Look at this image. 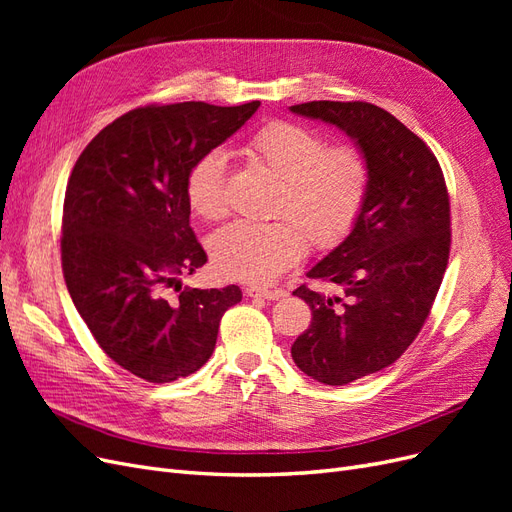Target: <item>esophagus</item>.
<instances>
[{
    "label": "esophagus",
    "instance_id": "1",
    "mask_svg": "<svg viewBox=\"0 0 512 512\" xmlns=\"http://www.w3.org/2000/svg\"><path fill=\"white\" fill-rule=\"evenodd\" d=\"M245 294L247 297H260V299H267V301H277V299H282L284 297V290H280V288H260V286H250V288H245Z\"/></svg>",
    "mask_w": 512,
    "mask_h": 512
}]
</instances>
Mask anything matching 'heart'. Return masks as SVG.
<instances>
[{
	"label": "heart",
	"mask_w": 512,
	"mask_h": 512,
	"mask_svg": "<svg viewBox=\"0 0 512 512\" xmlns=\"http://www.w3.org/2000/svg\"><path fill=\"white\" fill-rule=\"evenodd\" d=\"M243 156L280 179L273 211L286 215L267 224L235 222L209 243L213 265L232 280L267 284L307 250L342 241L359 220L369 194L371 170L361 149L333 145L301 123L275 119L243 143ZM185 196L203 220L226 213V156L207 151L188 170Z\"/></svg>",
	"instance_id": "1"
}]
</instances>
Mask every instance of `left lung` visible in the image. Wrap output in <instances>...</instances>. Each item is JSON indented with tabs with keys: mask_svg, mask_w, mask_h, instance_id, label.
Wrapping results in <instances>:
<instances>
[{
	"mask_svg": "<svg viewBox=\"0 0 512 512\" xmlns=\"http://www.w3.org/2000/svg\"><path fill=\"white\" fill-rule=\"evenodd\" d=\"M290 111L348 134L371 170L350 235L307 271L342 297L305 284L292 292L312 307V324L290 350L294 363L344 386L395 363L423 329L451 250V205L436 156L384 108L320 100Z\"/></svg>",
	"mask_w": 512,
	"mask_h": 512,
	"instance_id": "obj_1",
	"label": "left lung"
}]
</instances>
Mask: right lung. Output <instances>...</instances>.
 <instances>
[{
	"label": "right lung",
	"mask_w": 512,
	"mask_h": 512,
	"mask_svg": "<svg viewBox=\"0 0 512 512\" xmlns=\"http://www.w3.org/2000/svg\"><path fill=\"white\" fill-rule=\"evenodd\" d=\"M260 102L143 106L115 119L76 160L61 222V269L100 348L147 382H173L213 354L239 286L166 288L207 254L190 226L185 177Z\"/></svg>",
	"instance_id": "obj_1"
}]
</instances>
